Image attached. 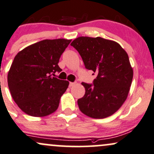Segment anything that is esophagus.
<instances>
[{
	"mask_svg": "<svg viewBox=\"0 0 154 154\" xmlns=\"http://www.w3.org/2000/svg\"><path fill=\"white\" fill-rule=\"evenodd\" d=\"M76 84V82H69V87H72V86H74V85H75Z\"/></svg>",
	"mask_w": 154,
	"mask_h": 154,
	"instance_id": "1",
	"label": "esophagus"
}]
</instances>
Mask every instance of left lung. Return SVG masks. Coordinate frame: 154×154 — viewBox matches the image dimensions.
I'll list each match as a JSON object with an SVG mask.
<instances>
[{"label": "left lung", "mask_w": 154, "mask_h": 154, "mask_svg": "<svg viewBox=\"0 0 154 154\" xmlns=\"http://www.w3.org/2000/svg\"><path fill=\"white\" fill-rule=\"evenodd\" d=\"M87 69L97 73L92 84L82 82L85 94L77 100L82 113L105 118L117 111L128 95L133 72L126 51L117 42L101 37L81 36L71 43Z\"/></svg>", "instance_id": "left-lung-1"}]
</instances>
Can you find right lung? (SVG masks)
I'll return each mask as SVG.
<instances>
[{
	"instance_id": "add662e5",
	"label": "right lung",
	"mask_w": 154,
	"mask_h": 154,
	"mask_svg": "<svg viewBox=\"0 0 154 154\" xmlns=\"http://www.w3.org/2000/svg\"><path fill=\"white\" fill-rule=\"evenodd\" d=\"M71 40H43L26 47L15 57L8 74L11 94L25 113L44 117L55 112L69 82L51 77L62 72L58 63Z\"/></svg>"
}]
</instances>
